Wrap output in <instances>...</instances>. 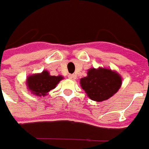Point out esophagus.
<instances>
[{
	"instance_id": "obj_1",
	"label": "esophagus",
	"mask_w": 149,
	"mask_h": 149,
	"mask_svg": "<svg viewBox=\"0 0 149 149\" xmlns=\"http://www.w3.org/2000/svg\"><path fill=\"white\" fill-rule=\"evenodd\" d=\"M68 78H70V79L72 80H75L76 78H77V76L75 74H70L68 75Z\"/></svg>"
}]
</instances>
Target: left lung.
<instances>
[{"mask_svg":"<svg viewBox=\"0 0 149 149\" xmlns=\"http://www.w3.org/2000/svg\"><path fill=\"white\" fill-rule=\"evenodd\" d=\"M81 88L95 101L108 100L120 88L122 78L119 73L108 68H91L87 76L80 80Z\"/></svg>","mask_w":149,"mask_h":149,"instance_id":"left-lung-1","label":"left lung"}]
</instances>
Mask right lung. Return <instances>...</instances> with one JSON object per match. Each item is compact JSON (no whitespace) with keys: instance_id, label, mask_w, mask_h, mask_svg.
<instances>
[{"instance_id":"1","label":"right lung","mask_w":149,"mask_h":149,"mask_svg":"<svg viewBox=\"0 0 149 149\" xmlns=\"http://www.w3.org/2000/svg\"><path fill=\"white\" fill-rule=\"evenodd\" d=\"M63 78L62 76H51L48 71L44 70L41 73L29 76L26 83L30 92L37 96H44L54 89Z\"/></svg>"}]
</instances>
